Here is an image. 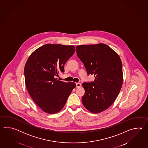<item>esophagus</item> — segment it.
Here are the masks:
<instances>
[{
    "label": "esophagus",
    "mask_w": 148,
    "mask_h": 148,
    "mask_svg": "<svg viewBox=\"0 0 148 148\" xmlns=\"http://www.w3.org/2000/svg\"><path fill=\"white\" fill-rule=\"evenodd\" d=\"M81 86H82V84L80 83H79V82L76 83V87L77 88H80L81 87Z\"/></svg>",
    "instance_id": "34e87169"
}]
</instances>
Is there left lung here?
Instances as JSON below:
<instances>
[{
  "instance_id": "1",
  "label": "left lung",
  "mask_w": 148,
  "mask_h": 148,
  "mask_svg": "<svg viewBox=\"0 0 148 148\" xmlns=\"http://www.w3.org/2000/svg\"><path fill=\"white\" fill-rule=\"evenodd\" d=\"M75 51L87 75L95 77L94 82L82 84L85 90L82 104L91 113H101L110 107L119 94L123 84L121 60L118 54L103 43L78 45Z\"/></svg>"
}]
</instances>
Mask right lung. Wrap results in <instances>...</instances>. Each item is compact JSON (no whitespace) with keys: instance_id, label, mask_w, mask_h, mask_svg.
I'll list each match as a JSON object with an SVG mask.
<instances>
[{"instance_id":"obj_1","label":"right lung","mask_w":148,"mask_h":148,"mask_svg":"<svg viewBox=\"0 0 148 148\" xmlns=\"http://www.w3.org/2000/svg\"><path fill=\"white\" fill-rule=\"evenodd\" d=\"M75 51L73 45L47 44L35 50L25 64L24 75L29 94L42 110L57 113L66 103L73 89V82H66L57 77L64 73V65Z\"/></svg>"}]
</instances>
